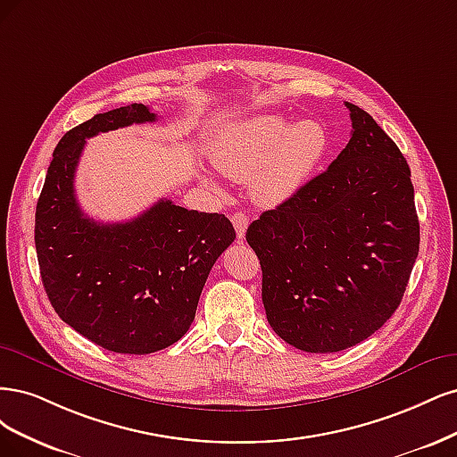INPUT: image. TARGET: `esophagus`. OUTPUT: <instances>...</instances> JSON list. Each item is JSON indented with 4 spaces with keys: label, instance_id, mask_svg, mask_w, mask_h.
<instances>
[{
    "label": "esophagus",
    "instance_id": "esophagus-1",
    "mask_svg": "<svg viewBox=\"0 0 457 457\" xmlns=\"http://www.w3.org/2000/svg\"><path fill=\"white\" fill-rule=\"evenodd\" d=\"M231 222H233V228H235V231H237V237L239 239H245V233H246V228H248V216L245 214V212H235L233 216H231Z\"/></svg>",
    "mask_w": 457,
    "mask_h": 457
}]
</instances>
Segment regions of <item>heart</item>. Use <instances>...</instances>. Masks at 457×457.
Here are the masks:
<instances>
[{
    "instance_id": "heart-1",
    "label": "heart",
    "mask_w": 457,
    "mask_h": 457,
    "mask_svg": "<svg viewBox=\"0 0 457 457\" xmlns=\"http://www.w3.org/2000/svg\"><path fill=\"white\" fill-rule=\"evenodd\" d=\"M328 150V132L315 120L292 123L263 113L233 123L212 148L214 167L237 182H248L250 195L275 207L296 195L312 179Z\"/></svg>"
}]
</instances>
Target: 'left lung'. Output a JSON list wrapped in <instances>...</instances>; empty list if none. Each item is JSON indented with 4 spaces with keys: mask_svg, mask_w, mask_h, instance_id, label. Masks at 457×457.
Segmentation results:
<instances>
[{
    "mask_svg": "<svg viewBox=\"0 0 457 457\" xmlns=\"http://www.w3.org/2000/svg\"><path fill=\"white\" fill-rule=\"evenodd\" d=\"M345 106L353 130L342 154L246 229L268 322L307 353L353 347L384 327L420 250L404 155L370 113Z\"/></svg>",
    "mask_w": 457,
    "mask_h": 457,
    "instance_id": "left-lung-1",
    "label": "left lung"
}]
</instances>
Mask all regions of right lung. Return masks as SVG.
Listing matches in <instances>:
<instances>
[{"label": "right lung", "instance_id": "1", "mask_svg": "<svg viewBox=\"0 0 457 457\" xmlns=\"http://www.w3.org/2000/svg\"><path fill=\"white\" fill-rule=\"evenodd\" d=\"M155 120L148 106L129 104L68 130L36 207L37 262L54 312L87 340L129 355L180 340L214 262L235 239L224 214L169 199L120 224L95 222L79 209L73 176L85 140Z\"/></svg>", "mask_w": 457, "mask_h": 457}]
</instances>
